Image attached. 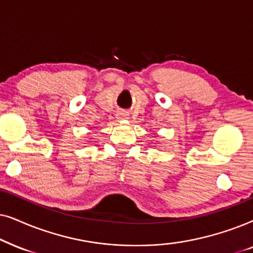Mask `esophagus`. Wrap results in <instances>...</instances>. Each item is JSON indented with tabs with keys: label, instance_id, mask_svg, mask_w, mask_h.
Wrapping results in <instances>:
<instances>
[{
	"label": "esophagus",
	"instance_id": "esophagus-1",
	"mask_svg": "<svg viewBox=\"0 0 253 253\" xmlns=\"http://www.w3.org/2000/svg\"><path fill=\"white\" fill-rule=\"evenodd\" d=\"M117 118L118 119H127V118H128V114L126 112H119L117 114Z\"/></svg>",
	"mask_w": 253,
	"mask_h": 253
}]
</instances>
